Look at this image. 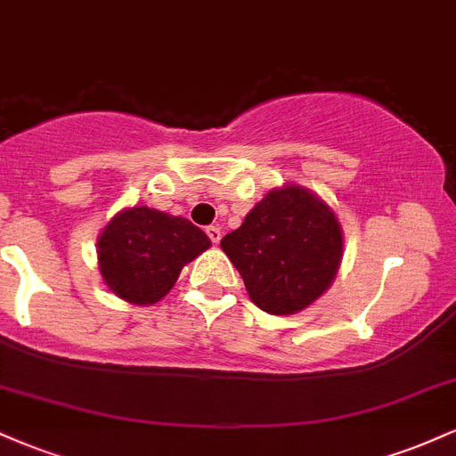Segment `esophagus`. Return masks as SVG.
Masks as SVG:
<instances>
[{
    "label": "esophagus",
    "instance_id": "esophagus-1",
    "mask_svg": "<svg viewBox=\"0 0 456 456\" xmlns=\"http://www.w3.org/2000/svg\"><path fill=\"white\" fill-rule=\"evenodd\" d=\"M206 233H208V238H210L214 244L221 242V235H223V232H221V227H216V224H212V227H208V229H206Z\"/></svg>",
    "mask_w": 456,
    "mask_h": 456
}]
</instances>
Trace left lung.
<instances>
[{"label": "left lung", "mask_w": 456, "mask_h": 456, "mask_svg": "<svg viewBox=\"0 0 456 456\" xmlns=\"http://www.w3.org/2000/svg\"><path fill=\"white\" fill-rule=\"evenodd\" d=\"M250 300L270 315L315 302L337 276L343 233L334 212L302 186L276 188L221 240Z\"/></svg>", "instance_id": "left-lung-1"}]
</instances>
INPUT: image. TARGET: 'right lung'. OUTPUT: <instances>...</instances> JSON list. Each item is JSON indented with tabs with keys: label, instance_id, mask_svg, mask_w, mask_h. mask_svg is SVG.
Instances as JSON below:
<instances>
[{
	"label": "right lung",
	"instance_id": "obj_1",
	"mask_svg": "<svg viewBox=\"0 0 456 456\" xmlns=\"http://www.w3.org/2000/svg\"><path fill=\"white\" fill-rule=\"evenodd\" d=\"M206 248L210 238L191 221L141 206L119 212L104 227L98 264L115 296L133 305H154Z\"/></svg>",
	"mask_w": 456,
	"mask_h": 456
}]
</instances>
